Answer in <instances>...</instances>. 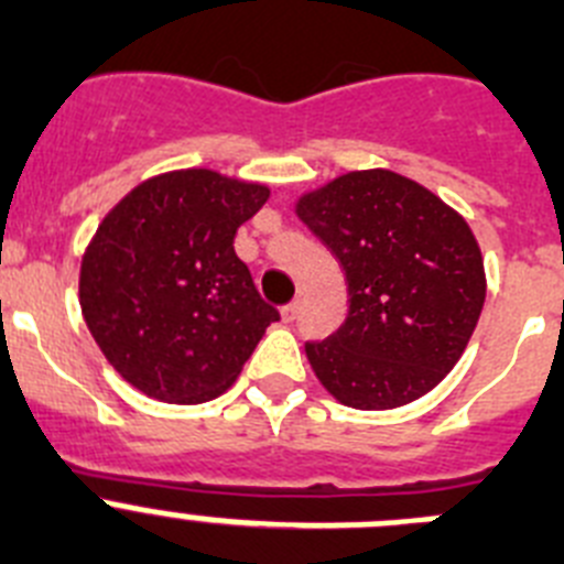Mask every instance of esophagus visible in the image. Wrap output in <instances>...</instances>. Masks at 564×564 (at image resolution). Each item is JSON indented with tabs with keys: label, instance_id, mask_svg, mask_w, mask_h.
Wrapping results in <instances>:
<instances>
[{
	"label": "esophagus",
	"instance_id": "esophagus-1",
	"mask_svg": "<svg viewBox=\"0 0 564 564\" xmlns=\"http://www.w3.org/2000/svg\"><path fill=\"white\" fill-rule=\"evenodd\" d=\"M297 314H300V300H292L289 306L281 308V317L286 319V323H292V319H297Z\"/></svg>",
	"mask_w": 564,
	"mask_h": 564
}]
</instances>
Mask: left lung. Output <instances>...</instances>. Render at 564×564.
Returning <instances> with one entry per match:
<instances>
[{
    "label": "left lung",
    "instance_id": "8db88e82",
    "mask_svg": "<svg viewBox=\"0 0 564 564\" xmlns=\"http://www.w3.org/2000/svg\"><path fill=\"white\" fill-rule=\"evenodd\" d=\"M294 214L345 270V323L308 341L314 376L345 406L417 401L456 367L487 297L470 225L392 170H356L300 194Z\"/></svg>",
    "mask_w": 564,
    "mask_h": 564
}]
</instances>
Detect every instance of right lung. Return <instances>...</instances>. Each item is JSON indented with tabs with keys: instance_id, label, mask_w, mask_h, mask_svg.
I'll return each instance as SVG.
<instances>
[{
	"instance_id": "obj_1",
	"label": "right lung",
	"mask_w": 564,
	"mask_h": 564,
	"mask_svg": "<svg viewBox=\"0 0 564 564\" xmlns=\"http://www.w3.org/2000/svg\"><path fill=\"white\" fill-rule=\"evenodd\" d=\"M267 199V183L175 170L147 177L99 223L80 264L83 319L147 398L214 401L278 319L234 250Z\"/></svg>"
}]
</instances>
